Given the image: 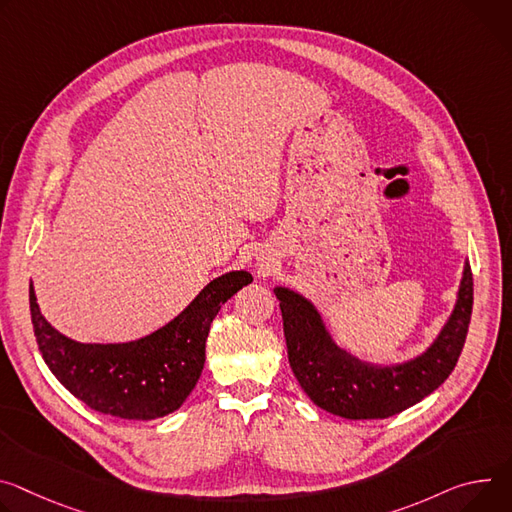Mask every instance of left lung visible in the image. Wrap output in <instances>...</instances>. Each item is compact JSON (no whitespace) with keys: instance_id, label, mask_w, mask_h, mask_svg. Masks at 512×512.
Returning a JSON list of instances; mask_svg holds the SVG:
<instances>
[{"instance_id":"left-lung-1","label":"left lung","mask_w":512,"mask_h":512,"mask_svg":"<svg viewBox=\"0 0 512 512\" xmlns=\"http://www.w3.org/2000/svg\"><path fill=\"white\" fill-rule=\"evenodd\" d=\"M273 294L280 300L288 359L302 390L322 410L361 421L394 416L427 398L449 378L466 343L474 280L466 261L453 312L437 339L425 353L392 365L361 361L341 349L316 306L302 294L282 286L273 288Z\"/></svg>"}]
</instances>
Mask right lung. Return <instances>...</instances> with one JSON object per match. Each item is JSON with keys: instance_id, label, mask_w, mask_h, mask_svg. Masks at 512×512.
<instances>
[{"instance_id": "right-lung-1", "label": "right lung", "mask_w": 512, "mask_h": 512, "mask_svg": "<svg viewBox=\"0 0 512 512\" xmlns=\"http://www.w3.org/2000/svg\"><path fill=\"white\" fill-rule=\"evenodd\" d=\"M249 271L212 280L183 312L155 333L128 343H79L46 320L30 284L38 349L55 378L98 412L151 421L177 410L196 388L206 361L210 324L222 304L251 284Z\"/></svg>"}]
</instances>
